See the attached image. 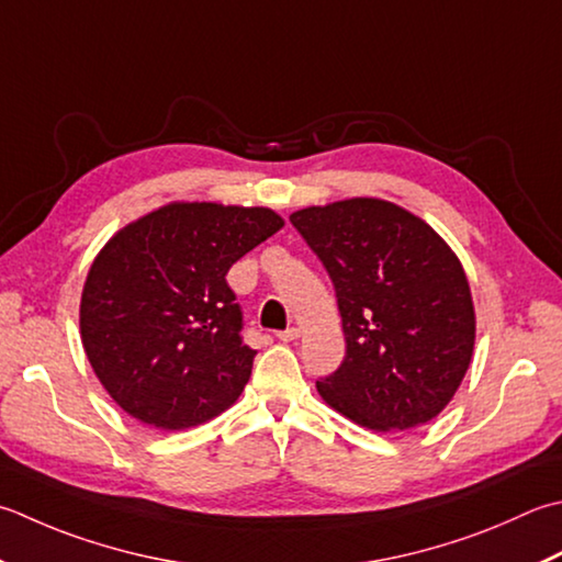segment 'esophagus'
<instances>
[{"label": "esophagus", "mask_w": 562, "mask_h": 562, "mask_svg": "<svg viewBox=\"0 0 562 562\" xmlns=\"http://www.w3.org/2000/svg\"><path fill=\"white\" fill-rule=\"evenodd\" d=\"M278 338L284 340V344H290V340H296L300 338V328H284V331H278Z\"/></svg>", "instance_id": "esophagus-1"}]
</instances>
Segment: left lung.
<instances>
[{
  "label": "left lung",
  "mask_w": 562,
  "mask_h": 562,
  "mask_svg": "<svg viewBox=\"0 0 562 562\" xmlns=\"http://www.w3.org/2000/svg\"><path fill=\"white\" fill-rule=\"evenodd\" d=\"M334 282L346 358L316 390L372 431H406L441 414L463 382L475 312L456 252L419 216L382 200H346L290 216Z\"/></svg>",
  "instance_id": "8db88e82"
}]
</instances>
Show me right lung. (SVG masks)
Masks as SVG:
<instances>
[{"label":"right lung","mask_w":562,"mask_h":562,"mask_svg":"<svg viewBox=\"0 0 562 562\" xmlns=\"http://www.w3.org/2000/svg\"><path fill=\"white\" fill-rule=\"evenodd\" d=\"M282 218L262 206L168 204L109 240L87 274L85 353L134 419L180 431L228 409L256 350L226 272Z\"/></svg>","instance_id":"obj_1"}]
</instances>
